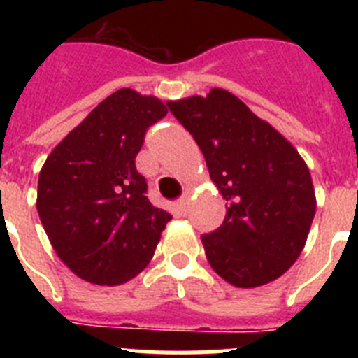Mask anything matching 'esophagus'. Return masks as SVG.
<instances>
[{
	"label": "esophagus",
	"mask_w": 358,
	"mask_h": 358,
	"mask_svg": "<svg viewBox=\"0 0 358 358\" xmlns=\"http://www.w3.org/2000/svg\"><path fill=\"white\" fill-rule=\"evenodd\" d=\"M173 208H176V213L179 215V217H185L186 211H188V195H185L182 199H179Z\"/></svg>",
	"instance_id": "1"
}]
</instances>
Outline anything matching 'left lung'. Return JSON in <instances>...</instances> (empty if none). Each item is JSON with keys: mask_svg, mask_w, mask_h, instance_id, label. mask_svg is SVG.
Returning <instances> with one entry per match:
<instances>
[{"mask_svg": "<svg viewBox=\"0 0 358 358\" xmlns=\"http://www.w3.org/2000/svg\"><path fill=\"white\" fill-rule=\"evenodd\" d=\"M166 106L194 136L227 201L220 227L201 236L211 268L242 289L280 278L301 255L315 215L306 163L229 91Z\"/></svg>", "mask_w": 358, "mask_h": 358, "instance_id": "left-lung-1", "label": "left lung"}]
</instances>
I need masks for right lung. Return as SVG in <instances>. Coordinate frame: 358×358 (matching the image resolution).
<instances>
[{
  "instance_id": "right-lung-1",
  "label": "right lung",
  "mask_w": 358,
  "mask_h": 358,
  "mask_svg": "<svg viewBox=\"0 0 358 358\" xmlns=\"http://www.w3.org/2000/svg\"><path fill=\"white\" fill-rule=\"evenodd\" d=\"M154 96L118 90L57 145L37 186L53 249L82 280L120 285L141 273L172 215L152 206L136 170L148 127L166 116Z\"/></svg>"
}]
</instances>
